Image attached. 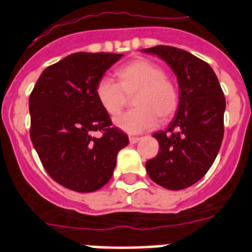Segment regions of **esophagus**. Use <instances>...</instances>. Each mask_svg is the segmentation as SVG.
Returning <instances> with one entry per match:
<instances>
[{
  "label": "esophagus",
  "instance_id": "esophagus-1",
  "mask_svg": "<svg viewBox=\"0 0 252 252\" xmlns=\"http://www.w3.org/2000/svg\"><path fill=\"white\" fill-rule=\"evenodd\" d=\"M140 141V137H133V136H130L129 137V143L130 144H136Z\"/></svg>",
  "mask_w": 252,
  "mask_h": 252
}]
</instances>
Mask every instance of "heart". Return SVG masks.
<instances>
[{
    "label": "heart",
    "instance_id": "1",
    "mask_svg": "<svg viewBox=\"0 0 252 252\" xmlns=\"http://www.w3.org/2000/svg\"><path fill=\"white\" fill-rule=\"evenodd\" d=\"M164 70L149 59H136L115 71L118 83L103 78L95 87L96 99L109 116L122 112L133 96V109L115 120L118 128L129 134L143 133L155 128L158 116L172 118L178 108V90L172 80L164 76Z\"/></svg>",
    "mask_w": 252,
    "mask_h": 252
}]
</instances>
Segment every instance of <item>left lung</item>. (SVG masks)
I'll return each mask as SVG.
<instances>
[{
    "label": "left lung",
    "instance_id": "1",
    "mask_svg": "<svg viewBox=\"0 0 252 252\" xmlns=\"http://www.w3.org/2000/svg\"><path fill=\"white\" fill-rule=\"evenodd\" d=\"M166 62L177 76L180 97L176 116L153 134L160 144L145 168L152 181L169 190L189 188L207 173L223 139V91L206 62L172 46L143 49Z\"/></svg>",
    "mask_w": 252,
    "mask_h": 252
}]
</instances>
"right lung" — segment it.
Segmentation results:
<instances>
[{
	"label": "right lung",
	"mask_w": 252,
	"mask_h": 252,
	"mask_svg": "<svg viewBox=\"0 0 252 252\" xmlns=\"http://www.w3.org/2000/svg\"><path fill=\"white\" fill-rule=\"evenodd\" d=\"M122 57L71 54L42 72L30 95L32 143L50 177L67 189L91 193L103 188L129 143L95 95L97 82ZM96 130L103 132L101 138L92 136Z\"/></svg>",
	"instance_id": "1"
}]
</instances>
